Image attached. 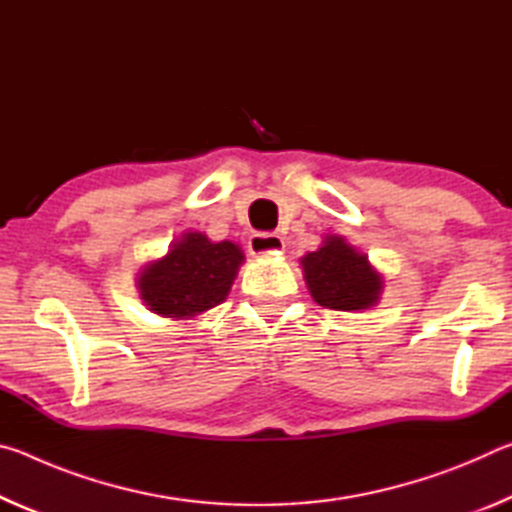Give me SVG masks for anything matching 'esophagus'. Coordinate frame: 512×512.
<instances>
[{
	"mask_svg": "<svg viewBox=\"0 0 512 512\" xmlns=\"http://www.w3.org/2000/svg\"><path fill=\"white\" fill-rule=\"evenodd\" d=\"M248 250H250V255H255V257H273V255H280V250H284V241L280 235H271V232H257V235L250 237Z\"/></svg>",
	"mask_w": 512,
	"mask_h": 512,
	"instance_id": "34e87169",
	"label": "esophagus"
}]
</instances>
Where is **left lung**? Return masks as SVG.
Masks as SVG:
<instances>
[{"label": "left lung", "mask_w": 512, "mask_h": 512, "mask_svg": "<svg viewBox=\"0 0 512 512\" xmlns=\"http://www.w3.org/2000/svg\"><path fill=\"white\" fill-rule=\"evenodd\" d=\"M311 298L320 307L359 311L377 305L384 282L370 266L368 255L359 253L339 235L325 237L323 246L300 259Z\"/></svg>", "instance_id": "8db88e82"}]
</instances>
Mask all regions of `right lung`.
I'll use <instances>...</instances> for the list:
<instances>
[{
  "mask_svg": "<svg viewBox=\"0 0 512 512\" xmlns=\"http://www.w3.org/2000/svg\"><path fill=\"white\" fill-rule=\"evenodd\" d=\"M244 253L232 241H210L203 232H185L169 253L146 264L137 289L153 314L187 320L228 298Z\"/></svg>",
  "mask_w": 512,
  "mask_h": 512,
  "instance_id": "obj_1",
  "label": "right lung"
}]
</instances>
